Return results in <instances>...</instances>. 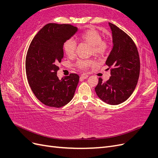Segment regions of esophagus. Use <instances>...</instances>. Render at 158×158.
I'll return each mask as SVG.
<instances>
[{
  "mask_svg": "<svg viewBox=\"0 0 158 158\" xmlns=\"http://www.w3.org/2000/svg\"><path fill=\"white\" fill-rule=\"evenodd\" d=\"M88 77V75L87 74H85V73L82 74H81V76H80V78L81 79H85V78H87Z\"/></svg>",
  "mask_w": 158,
  "mask_h": 158,
  "instance_id": "esophagus-1",
  "label": "esophagus"
}]
</instances>
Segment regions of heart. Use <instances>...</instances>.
<instances>
[{"label":"heart","mask_w":158,"mask_h":158,"mask_svg":"<svg viewBox=\"0 0 158 158\" xmlns=\"http://www.w3.org/2000/svg\"><path fill=\"white\" fill-rule=\"evenodd\" d=\"M102 34L95 30H88L80 33L79 39L91 46L90 52L97 56H102L109 49V43L107 40L102 39ZM76 44L73 39L66 40L63 45V49L69 57H73L76 52ZM94 64L91 59H79L76 63V67L80 69H87Z\"/></svg>","instance_id":"heart-1"}]
</instances>
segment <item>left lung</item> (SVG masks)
Wrapping results in <instances>:
<instances>
[{
  "mask_svg": "<svg viewBox=\"0 0 158 158\" xmlns=\"http://www.w3.org/2000/svg\"><path fill=\"white\" fill-rule=\"evenodd\" d=\"M109 24L112 31L113 46L106 64L111 76L105 82L99 78L95 90L104 102L118 105L125 102L135 90L140 75V63L132 38L115 25Z\"/></svg>",
  "mask_w": 158,
  "mask_h": 158,
  "instance_id": "1",
  "label": "left lung"
}]
</instances>
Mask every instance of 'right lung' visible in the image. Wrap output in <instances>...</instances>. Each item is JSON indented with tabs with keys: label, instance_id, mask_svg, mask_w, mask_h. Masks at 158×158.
<instances>
[{
	"label": "right lung",
	"instance_id": "1",
	"mask_svg": "<svg viewBox=\"0 0 158 158\" xmlns=\"http://www.w3.org/2000/svg\"><path fill=\"white\" fill-rule=\"evenodd\" d=\"M77 27L50 23L33 38L26 58V75L33 93L47 106L59 108L73 98L79 82L77 74L60 80L57 64L63 58L64 42L75 34Z\"/></svg>",
	"mask_w": 158,
	"mask_h": 158
}]
</instances>
